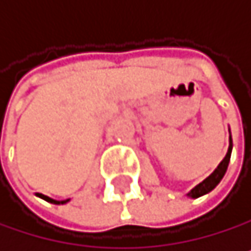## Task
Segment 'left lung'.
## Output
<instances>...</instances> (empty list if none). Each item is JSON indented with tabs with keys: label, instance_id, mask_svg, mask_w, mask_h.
Returning a JSON list of instances; mask_svg holds the SVG:
<instances>
[{
	"label": "left lung",
	"instance_id": "obj_1",
	"mask_svg": "<svg viewBox=\"0 0 251 251\" xmlns=\"http://www.w3.org/2000/svg\"><path fill=\"white\" fill-rule=\"evenodd\" d=\"M232 147H233V144H232V136H229V148H227V152H226L225 158L220 161V165L216 168V171L212 172L206 179H203L201 184H198V185L195 187V189H192L190 193L187 195V196L196 199V198H201V196H203V195H206V193H209L211 190H214V189H216V187L219 185V182L223 179L226 171H227L229 161H230V154H232Z\"/></svg>",
	"mask_w": 251,
	"mask_h": 251
}]
</instances>
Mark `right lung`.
Returning a JSON list of instances; mask_svg holds the SVG:
<instances>
[{"instance_id":"1","label":"right lung","mask_w":251,"mask_h":251,"mask_svg":"<svg viewBox=\"0 0 251 251\" xmlns=\"http://www.w3.org/2000/svg\"><path fill=\"white\" fill-rule=\"evenodd\" d=\"M37 196L42 198V199H45L46 202L55 203V205H62V203H67V202L70 201V199H66V201H55V199H52V198H49V196H45V195H42V193H37Z\"/></svg>"}]
</instances>
